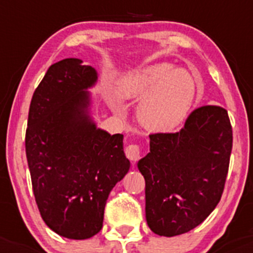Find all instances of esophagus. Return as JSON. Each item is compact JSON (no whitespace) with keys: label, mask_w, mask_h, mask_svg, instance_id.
I'll return each instance as SVG.
<instances>
[{"label":"esophagus","mask_w":253,"mask_h":253,"mask_svg":"<svg viewBox=\"0 0 253 253\" xmlns=\"http://www.w3.org/2000/svg\"><path fill=\"white\" fill-rule=\"evenodd\" d=\"M142 148L138 144H129L126 148V155L129 160L132 162H136L139 158L142 157Z\"/></svg>","instance_id":"obj_1"}]
</instances>
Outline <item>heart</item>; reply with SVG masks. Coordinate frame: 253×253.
<instances>
[{
    "mask_svg": "<svg viewBox=\"0 0 253 253\" xmlns=\"http://www.w3.org/2000/svg\"><path fill=\"white\" fill-rule=\"evenodd\" d=\"M117 94L126 100H139L138 119L148 129L167 132L176 128L195 103L196 83L185 70L171 63H155L133 71L117 84ZM117 108L116 104H114Z\"/></svg>",
    "mask_w": 253,
    "mask_h": 253,
    "instance_id": "b5f03b06",
    "label": "heart"
}]
</instances>
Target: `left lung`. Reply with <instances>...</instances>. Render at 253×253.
<instances>
[{
	"mask_svg": "<svg viewBox=\"0 0 253 253\" xmlns=\"http://www.w3.org/2000/svg\"><path fill=\"white\" fill-rule=\"evenodd\" d=\"M138 162L145 180V218L153 233L176 236L200 225L220 201L233 148L228 111L206 105L175 133L149 134Z\"/></svg>",
	"mask_w": 253,
	"mask_h": 253,
	"instance_id": "1",
	"label": "left lung"
}]
</instances>
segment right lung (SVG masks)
Wrapping results in <instances>:
<instances>
[{
    "label": "right lung",
    "instance_id": "obj_1",
    "mask_svg": "<svg viewBox=\"0 0 253 253\" xmlns=\"http://www.w3.org/2000/svg\"><path fill=\"white\" fill-rule=\"evenodd\" d=\"M79 58L48 67L28 115L25 153L33 192L45 224L84 240L103 228L109 193L129 170L124 136L100 128L89 115L86 89L98 75Z\"/></svg>",
    "mask_w": 253,
    "mask_h": 253
}]
</instances>
